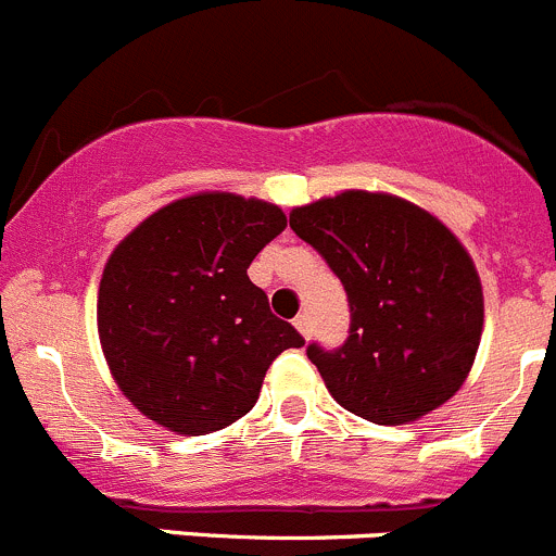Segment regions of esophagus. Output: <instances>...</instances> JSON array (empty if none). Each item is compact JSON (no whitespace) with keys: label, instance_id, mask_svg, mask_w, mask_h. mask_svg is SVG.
<instances>
[{"label":"esophagus","instance_id":"1","mask_svg":"<svg viewBox=\"0 0 556 556\" xmlns=\"http://www.w3.org/2000/svg\"><path fill=\"white\" fill-rule=\"evenodd\" d=\"M294 327H298V330H300V336L311 338V319H308V314H300L298 319H294Z\"/></svg>","mask_w":556,"mask_h":556}]
</instances>
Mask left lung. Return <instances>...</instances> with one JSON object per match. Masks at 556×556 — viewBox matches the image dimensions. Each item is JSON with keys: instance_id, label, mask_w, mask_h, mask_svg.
Returning a JSON list of instances; mask_svg holds the SVG:
<instances>
[{"instance_id": "8db88e82", "label": "left lung", "mask_w": 556, "mask_h": 556, "mask_svg": "<svg viewBox=\"0 0 556 556\" xmlns=\"http://www.w3.org/2000/svg\"><path fill=\"white\" fill-rule=\"evenodd\" d=\"M349 300V338L311 343L332 399L363 420L401 426L456 395L483 332V287L467 248L417 204L343 190L289 213Z\"/></svg>"}]
</instances>
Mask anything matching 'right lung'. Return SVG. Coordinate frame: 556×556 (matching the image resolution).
Segmentation results:
<instances>
[{
	"label": "right lung",
	"mask_w": 556,
	"mask_h": 556,
	"mask_svg": "<svg viewBox=\"0 0 556 556\" xmlns=\"http://www.w3.org/2000/svg\"><path fill=\"white\" fill-rule=\"evenodd\" d=\"M287 229L281 207L207 190L141 220L109 256L98 336L125 399L202 437L253 409L264 374L303 336L269 311L248 267Z\"/></svg>",
	"instance_id": "right-lung-1"
}]
</instances>
